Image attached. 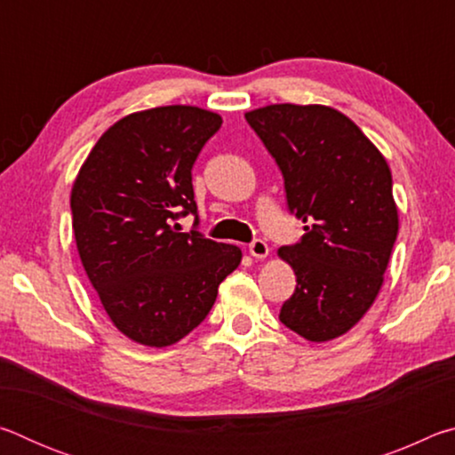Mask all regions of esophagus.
Returning a JSON list of instances; mask_svg holds the SVG:
<instances>
[{"label": "esophagus", "instance_id": "esophagus-1", "mask_svg": "<svg viewBox=\"0 0 455 455\" xmlns=\"http://www.w3.org/2000/svg\"><path fill=\"white\" fill-rule=\"evenodd\" d=\"M249 252L251 257L255 259H265L268 255V244L265 241H260V238H257V241H252L249 244Z\"/></svg>", "mask_w": 455, "mask_h": 455}]
</instances>
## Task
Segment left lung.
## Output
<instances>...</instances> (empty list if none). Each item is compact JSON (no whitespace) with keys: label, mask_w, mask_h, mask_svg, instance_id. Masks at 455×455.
Wrapping results in <instances>:
<instances>
[{"label":"left lung","mask_w":455,"mask_h":455,"mask_svg":"<svg viewBox=\"0 0 455 455\" xmlns=\"http://www.w3.org/2000/svg\"><path fill=\"white\" fill-rule=\"evenodd\" d=\"M283 174L305 235L279 249L297 287L284 327L309 341L347 333L373 305L397 238L394 180L381 152L329 106L273 104L244 114Z\"/></svg>","instance_id":"8db88e82"}]
</instances>
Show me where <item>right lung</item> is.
Segmentation results:
<instances>
[{
	"label": "right lung",
	"mask_w": 455,
	"mask_h": 455,
	"mask_svg": "<svg viewBox=\"0 0 455 455\" xmlns=\"http://www.w3.org/2000/svg\"><path fill=\"white\" fill-rule=\"evenodd\" d=\"M219 114L163 106L118 120L100 136L72 188V227L108 317L128 339L166 347L206 319L238 246L200 235L192 166ZM196 214L190 234L175 222Z\"/></svg>",
	"instance_id": "right-lung-1"
}]
</instances>
